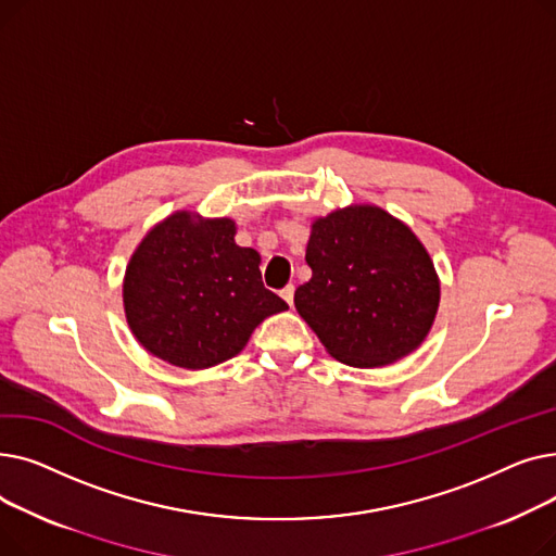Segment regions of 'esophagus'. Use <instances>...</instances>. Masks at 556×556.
Instances as JSON below:
<instances>
[{"label": "esophagus", "instance_id": "1", "mask_svg": "<svg viewBox=\"0 0 556 556\" xmlns=\"http://www.w3.org/2000/svg\"><path fill=\"white\" fill-rule=\"evenodd\" d=\"M281 298H283L290 306H293V300H295V286H293V283H288V286L281 290Z\"/></svg>", "mask_w": 556, "mask_h": 556}]
</instances>
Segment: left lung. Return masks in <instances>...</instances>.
Wrapping results in <instances>:
<instances>
[{
    "instance_id": "left-lung-1",
    "label": "left lung",
    "mask_w": 556,
    "mask_h": 556,
    "mask_svg": "<svg viewBox=\"0 0 556 556\" xmlns=\"http://www.w3.org/2000/svg\"><path fill=\"white\" fill-rule=\"evenodd\" d=\"M313 277L295 308L327 352L352 367L413 354L440 308V277L415 231L374 204H352L311 225Z\"/></svg>"
}]
</instances>
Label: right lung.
Returning a JSON list of instances; mask_svg holds the SVG:
<instances>
[{
    "mask_svg": "<svg viewBox=\"0 0 556 556\" xmlns=\"http://www.w3.org/2000/svg\"><path fill=\"white\" fill-rule=\"evenodd\" d=\"M231 218L175 212L130 256L124 308L132 336L153 356L207 369L237 356L252 331L288 304L261 281V256L233 241Z\"/></svg>",
    "mask_w": 556,
    "mask_h": 556,
    "instance_id": "obj_1",
    "label": "right lung"
}]
</instances>
